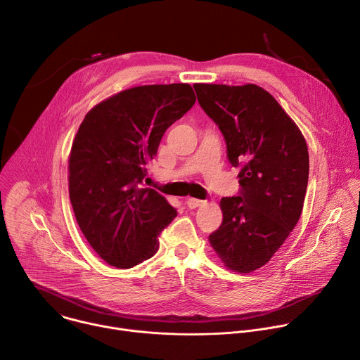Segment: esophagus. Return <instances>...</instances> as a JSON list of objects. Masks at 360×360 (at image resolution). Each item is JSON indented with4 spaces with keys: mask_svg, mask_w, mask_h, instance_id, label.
Segmentation results:
<instances>
[{
    "mask_svg": "<svg viewBox=\"0 0 360 360\" xmlns=\"http://www.w3.org/2000/svg\"><path fill=\"white\" fill-rule=\"evenodd\" d=\"M205 203V200H200V199H195V198H189L186 200V205L191 208V210H195L198 207H202V205Z\"/></svg>",
    "mask_w": 360,
    "mask_h": 360,
    "instance_id": "esophagus-1",
    "label": "esophagus"
}]
</instances>
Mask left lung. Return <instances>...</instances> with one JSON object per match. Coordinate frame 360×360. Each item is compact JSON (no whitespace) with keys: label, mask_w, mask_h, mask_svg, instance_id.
<instances>
[{"label":"left lung","mask_w":360,"mask_h":360,"mask_svg":"<svg viewBox=\"0 0 360 360\" xmlns=\"http://www.w3.org/2000/svg\"><path fill=\"white\" fill-rule=\"evenodd\" d=\"M199 105L219 127L228 160L239 167L238 196L222 198V225L210 242L222 264L239 274L266 265L302 214L309 178L306 141L264 88L195 84Z\"/></svg>","instance_id":"obj_1"}]
</instances>
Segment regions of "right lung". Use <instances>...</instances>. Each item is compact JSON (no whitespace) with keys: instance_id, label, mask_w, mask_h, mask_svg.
Wrapping results in <instances>:
<instances>
[{"instance_id":"obj_1","label":"right lung","mask_w":360,"mask_h":360,"mask_svg":"<svg viewBox=\"0 0 360 360\" xmlns=\"http://www.w3.org/2000/svg\"><path fill=\"white\" fill-rule=\"evenodd\" d=\"M195 101L189 84L141 85L99 102L81 122L68 160L70 199L79 229L108 265L128 269L152 258L176 217L142 179L165 131Z\"/></svg>"}]
</instances>
